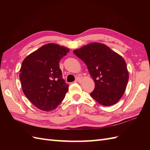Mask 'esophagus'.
<instances>
[{"instance_id":"1","label":"esophagus","mask_w":150,"mask_h":150,"mask_svg":"<svg viewBox=\"0 0 150 150\" xmlns=\"http://www.w3.org/2000/svg\"><path fill=\"white\" fill-rule=\"evenodd\" d=\"M81 79L80 77H77L76 79V82H81Z\"/></svg>"}]
</instances>
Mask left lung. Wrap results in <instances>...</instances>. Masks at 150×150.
Returning <instances> with one entry per match:
<instances>
[{
	"label": "left lung",
	"mask_w": 150,
	"mask_h": 150,
	"mask_svg": "<svg viewBox=\"0 0 150 150\" xmlns=\"http://www.w3.org/2000/svg\"><path fill=\"white\" fill-rule=\"evenodd\" d=\"M73 53L86 64L95 81L91 97L105 106L116 104L122 97L129 79L122 57L98 42L88 44Z\"/></svg>",
	"instance_id": "left-lung-1"
}]
</instances>
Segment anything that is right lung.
I'll use <instances>...</instances> for the list:
<instances>
[{
  "instance_id": "1",
  "label": "right lung",
  "mask_w": 150,
  "mask_h": 150,
  "mask_svg": "<svg viewBox=\"0 0 150 150\" xmlns=\"http://www.w3.org/2000/svg\"><path fill=\"white\" fill-rule=\"evenodd\" d=\"M69 52L59 44H47L22 62L19 74L22 90L39 109L52 111L64 98L69 86L62 78L59 63Z\"/></svg>"
}]
</instances>
